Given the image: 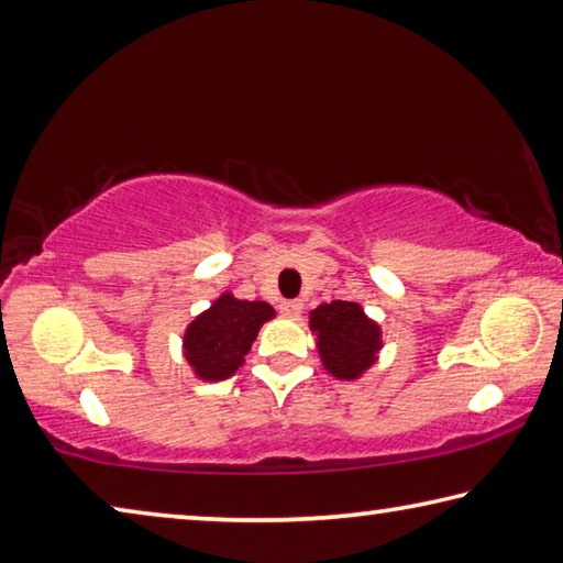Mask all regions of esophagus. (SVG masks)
I'll return each mask as SVG.
<instances>
[{
	"label": "esophagus",
	"mask_w": 563,
	"mask_h": 563,
	"mask_svg": "<svg viewBox=\"0 0 563 563\" xmlns=\"http://www.w3.org/2000/svg\"><path fill=\"white\" fill-rule=\"evenodd\" d=\"M302 310V302L300 300H283L280 302V312L285 318H298Z\"/></svg>",
	"instance_id": "1"
}]
</instances>
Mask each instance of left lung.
Wrapping results in <instances>:
<instances>
[{
    "label": "left lung",
    "instance_id": "1",
    "mask_svg": "<svg viewBox=\"0 0 563 563\" xmlns=\"http://www.w3.org/2000/svg\"><path fill=\"white\" fill-rule=\"evenodd\" d=\"M310 330L322 367L335 379H360L383 350V330L365 316L360 302L332 300L318 305L310 310Z\"/></svg>",
    "mask_w": 563,
    "mask_h": 563
}]
</instances>
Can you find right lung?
<instances>
[{
	"label": "right lung",
	"mask_w": 563,
	"mask_h": 563,
	"mask_svg": "<svg viewBox=\"0 0 563 563\" xmlns=\"http://www.w3.org/2000/svg\"><path fill=\"white\" fill-rule=\"evenodd\" d=\"M273 318L275 310L268 302L238 300L233 292H221L184 332V357L194 375L203 383H221L235 375L263 322Z\"/></svg>",
	"instance_id": "right-lung-1"
}]
</instances>
